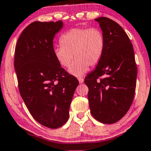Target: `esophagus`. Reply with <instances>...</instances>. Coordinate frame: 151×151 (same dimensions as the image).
Here are the masks:
<instances>
[{"label":"esophagus","instance_id":"esophagus-1","mask_svg":"<svg viewBox=\"0 0 151 151\" xmlns=\"http://www.w3.org/2000/svg\"><path fill=\"white\" fill-rule=\"evenodd\" d=\"M78 80H79V83H80V84H82V83L84 82V80H83V78H79Z\"/></svg>","mask_w":151,"mask_h":151}]
</instances>
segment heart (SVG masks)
Here are the masks:
<instances>
[{"instance_id":"b5f03b06","label":"heart","mask_w":151,"mask_h":151,"mask_svg":"<svg viewBox=\"0 0 151 151\" xmlns=\"http://www.w3.org/2000/svg\"><path fill=\"white\" fill-rule=\"evenodd\" d=\"M61 46L53 48V55L58 63L67 68L75 77H81L90 66H95L102 57L105 47L103 33L98 28H74L63 33L60 38Z\"/></svg>"}]
</instances>
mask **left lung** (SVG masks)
Segmentation results:
<instances>
[{
  "label": "left lung",
  "instance_id": "1",
  "mask_svg": "<svg viewBox=\"0 0 151 151\" xmlns=\"http://www.w3.org/2000/svg\"><path fill=\"white\" fill-rule=\"evenodd\" d=\"M95 20L102 30L105 47L85 83L91 115L99 122L112 124L126 115L133 102L137 68L133 46L122 27L104 17ZM100 76L103 78L98 80Z\"/></svg>",
  "mask_w": 151,
  "mask_h": 151
}]
</instances>
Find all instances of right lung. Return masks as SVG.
I'll use <instances>...</instances> for the list:
<instances>
[{"mask_svg": "<svg viewBox=\"0 0 151 151\" xmlns=\"http://www.w3.org/2000/svg\"><path fill=\"white\" fill-rule=\"evenodd\" d=\"M63 27L60 20L32 22L21 33L14 53L21 96L33 118L50 129H58L68 121L79 85L53 55V39Z\"/></svg>", "mask_w": 151, "mask_h": 151, "instance_id": "add662e5", "label": "right lung"}]
</instances>
